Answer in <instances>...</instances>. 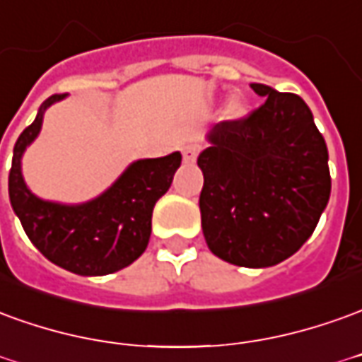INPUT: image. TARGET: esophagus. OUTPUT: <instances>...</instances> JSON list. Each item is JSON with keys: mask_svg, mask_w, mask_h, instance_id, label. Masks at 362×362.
Returning a JSON list of instances; mask_svg holds the SVG:
<instances>
[{"mask_svg": "<svg viewBox=\"0 0 362 362\" xmlns=\"http://www.w3.org/2000/svg\"><path fill=\"white\" fill-rule=\"evenodd\" d=\"M199 153V145L198 143H188V145L182 146V156H184V160L186 163H194L196 160V156Z\"/></svg>", "mask_w": 362, "mask_h": 362, "instance_id": "obj_1", "label": "esophagus"}]
</instances>
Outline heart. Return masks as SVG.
<instances>
[{
    "mask_svg": "<svg viewBox=\"0 0 362 362\" xmlns=\"http://www.w3.org/2000/svg\"><path fill=\"white\" fill-rule=\"evenodd\" d=\"M231 111H233V113H239V103L237 102L231 103Z\"/></svg>",
    "mask_w": 362,
    "mask_h": 362,
    "instance_id": "b5f03b06",
    "label": "heart"
}]
</instances>
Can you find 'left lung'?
<instances>
[{"label":"left lung","instance_id":"1","mask_svg":"<svg viewBox=\"0 0 362 362\" xmlns=\"http://www.w3.org/2000/svg\"><path fill=\"white\" fill-rule=\"evenodd\" d=\"M267 98L243 119L221 121L198 156L202 229L209 251L237 267L264 269L292 257L331 194L327 146L305 102L251 84Z\"/></svg>","mask_w":362,"mask_h":362}]
</instances>
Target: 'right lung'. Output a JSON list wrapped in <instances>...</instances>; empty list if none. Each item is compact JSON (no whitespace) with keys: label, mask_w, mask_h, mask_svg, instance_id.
Wrapping results in <instances>:
<instances>
[{"label":"right lung","mask_w":362,"mask_h":362,"mask_svg":"<svg viewBox=\"0 0 362 362\" xmlns=\"http://www.w3.org/2000/svg\"><path fill=\"white\" fill-rule=\"evenodd\" d=\"M62 98L64 93H54L45 100L35 121L17 139L9 199L27 237L50 262L80 276H103L125 269L145 252L155 204L170 188L182 155L129 164L111 188L86 204L66 206L37 198L23 180L21 156L39 135L47 107Z\"/></svg>","instance_id":"add662e5"}]
</instances>
